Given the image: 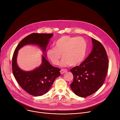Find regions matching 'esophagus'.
<instances>
[{"mask_svg": "<svg viewBox=\"0 0 120 120\" xmlns=\"http://www.w3.org/2000/svg\"><path fill=\"white\" fill-rule=\"evenodd\" d=\"M67 71H68V70H66V69H61V70L60 71V73L61 74H63L65 72H67Z\"/></svg>", "mask_w": 120, "mask_h": 120, "instance_id": "34e87169", "label": "esophagus"}]
</instances>
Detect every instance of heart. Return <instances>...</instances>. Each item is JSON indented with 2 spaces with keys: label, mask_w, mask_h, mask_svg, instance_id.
Instances as JSON below:
<instances>
[{
  "label": "heart",
  "mask_w": 120,
  "mask_h": 120,
  "mask_svg": "<svg viewBox=\"0 0 120 120\" xmlns=\"http://www.w3.org/2000/svg\"><path fill=\"white\" fill-rule=\"evenodd\" d=\"M87 43L82 37L65 35L56 41L55 48L48 49L47 56L54 65L59 64L62 55V66H75L84 61Z\"/></svg>",
  "instance_id": "1"
}]
</instances>
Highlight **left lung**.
Segmentation results:
<instances>
[{
	"mask_svg": "<svg viewBox=\"0 0 120 120\" xmlns=\"http://www.w3.org/2000/svg\"><path fill=\"white\" fill-rule=\"evenodd\" d=\"M92 41L93 49L89 56L80 66L70 70L73 75L71 89L81 97L97 91L103 85L108 71L109 60L104 47L93 38Z\"/></svg>",
	"mask_w": 120,
	"mask_h": 120,
	"instance_id": "obj_1",
	"label": "left lung"
}]
</instances>
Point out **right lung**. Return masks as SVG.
Returning a JSON list of instances; mask_svg holds the SVG:
<instances>
[{
    "label": "right lung",
    "instance_id": "right-lung-1",
    "mask_svg": "<svg viewBox=\"0 0 120 120\" xmlns=\"http://www.w3.org/2000/svg\"><path fill=\"white\" fill-rule=\"evenodd\" d=\"M53 34L33 33L22 39L15 48L12 58V71L18 83L23 90L34 96L43 95L47 93L56 78L60 75V69L52 66L42 57V64L35 70L24 71L16 64L18 50L27 44H36L45 51L49 39Z\"/></svg>",
    "mask_w": 120,
    "mask_h": 120
}]
</instances>
